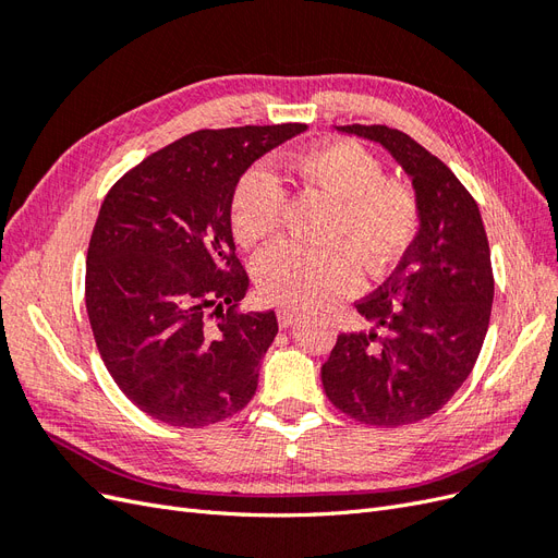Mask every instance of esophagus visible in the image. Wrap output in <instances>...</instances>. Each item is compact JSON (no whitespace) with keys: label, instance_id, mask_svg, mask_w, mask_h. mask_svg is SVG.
<instances>
[{"label":"esophagus","instance_id":"34e87169","mask_svg":"<svg viewBox=\"0 0 558 558\" xmlns=\"http://www.w3.org/2000/svg\"><path fill=\"white\" fill-rule=\"evenodd\" d=\"M277 318H279V328H289V326H293L295 320L300 318V312H298V310H291V307H281V310L277 312Z\"/></svg>","mask_w":558,"mask_h":558}]
</instances>
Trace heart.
Wrapping results in <instances>:
<instances>
[{
  "label": "heart",
  "mask_w": 558,
  "mask_h": 558,
  "mask_svg": "<svg viewBox=\"0 0 558 558\" xmlns=\"http://www.w3.org/2000/svg\"><path fill=\"white\" fill-rule=\"evenodd\" d=\"M286 170L310 193L335 202L330 248L283 242L265 251L258 286L267 300L291 307H314L353 293L361 265L384 272L412 246L418 230L414 195L384 179L381 162L356 142H328L293 156ZM286 193L265 167H251L230 202L232 232L244 246H258L279 230ZM345 246L342 247L341 244Z\"/></svg>",
  "instance_id": "1"
}]
</instances>
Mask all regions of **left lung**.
Returning <instances> with one entry per match:
<instances>
[{
  "label": "left lung",
  "instance_id": "left-lung-1",
  "mask_svg": "<svg viewBox=\"0 0 558 558\" xmlns=\"http://www.w3.org/2000/svg\"><path fill=\"white\" fill-rule=\"evenodd\" d=\"M337 130L381 144L412 179L418 232L396 272L356 302L375 328L337 337L320 379L335 408L361 424H416L459 391L484 344L494 272L482 214L410 134L386 125Z\"/></svg>",
  "mask_w": 558,
  "mask_h": 558
}]
</instances>
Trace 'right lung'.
Returning a JSON list of instances; mask_svg holds the SVG:
<instances>
[{
	"label": "right lung",
	"mask_w": 558,
	"mask_h": 558,
	"mask_svg": "<svg viewBox=\"0 0 558 558\" xmlns=\"http://www.w3.org/2000/svg\"><path fill=\"white\" fill-rule=\"evenodd\" d=\"M302 123L199 130L113 183L88 246L86 310L118 388L162 424L202 428L244 410L279 330L238 312L248 277L230 202L267 150Z\"/></svg>",
	"instance_id": "right-lung-1"
}]
</instances>
